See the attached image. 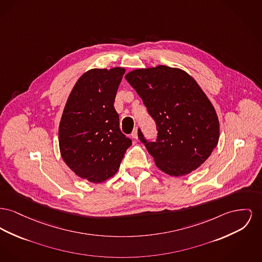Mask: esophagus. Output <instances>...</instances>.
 Segmentation results:
<instances>
[{"label":"esophagus","mask_w":262,"mask_h":262,"mask_svg":"<svg viewBox=\"0 0 262 262\" xmlns=\"http://www.w3.org/2000/svg\"><path fill=\"white\" fill-rule=\"evenodd\" d=\"M132 138L135 139H138V127H135V129L133 130V133H132Z\"/></svg>","instance_id":"obj_1"}]
</instances>
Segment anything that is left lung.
Instances as JSON below:
<instances>
[{"label": "left lung", "mask_w": 262, "mask_h": 262, "mask_svg": "<svg viewBox=\"0 0 262 262\" xmlns=\"http://www.w3.org/2000/svg\"><path fill=\"white\" fill-rule=\"evenodd\" d=\"M124 78L156 123L155 141L145 139L140 128L138 134L156 166L176 177L197 169L220 136L215 108L197 82L183 70L165 65L137 69Z\"/></svg>", "instance_id": "obj_1"}]
</instances>
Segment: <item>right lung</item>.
<instances>
[{
    "label": "right lung",
    "mask_w": 262,
    "mask_h": 262,
    "mask_svg": "<svg viewBox=\"0 0 262 262\" xmlns=\"http://www.w3.org/2000/svg\"><path fill=\"white\" fill-rule=\"evenodd\" d=\"M124 72L121 67L87 71L78 79L62 114V158L76 175L93 183L113 177L132 145L114 107Z\"/></svg>",
    "instance_id": "obj_1"
}]
</instances>
